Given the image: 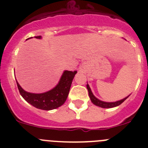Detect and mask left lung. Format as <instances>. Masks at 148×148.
<instances>
[{"instance_id": "1", "label": "left lung", "mask_w": 148, "mask_h": 148, "mask_svg": "<svg viewBox=\"0 0 148 148\" xmlns=\"http://www.w3.org/2000/svg\"><path fill=\"white\" fill-rule=\"evenodd\" d=\"M87 90H88L89 96H90V100H91V101H92V104L102 108H115V107H117V106L120 105L122 102H124V101L130 96V95H129L128 96H127V97L121 99V100L116 101H114V102H106V101H103L99 100V99H97V98L95 97V95H93V93L92 92V90L90 89L88 84H87Z\"/></svg>"}]
</instances>
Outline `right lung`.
Returning a JSON list of instances; mask_svg holds the SVG:
<instances>
[{
  "instance_id": "add662e5",
  "label": "right lung",
  "mask_w": 148,
  "mask_h": 148,
  "mask_svg": "<svg viewBox=\"0 0 148 148\" xmlns=\"http://www.w3.org/2000/svg\"><path fill=\"white\" fill-rule=\"evenodd\" d=\"M40 39L41 36H35ZM29 39V38H28ZM77 71L64 70L57 85L52 90L43 93H32L25 91L17 82V85L22 97L29 104L38 109L51 110L59 108L64 104L67 99L72 82Z\"/></svg>"
}]
</instances>
